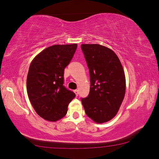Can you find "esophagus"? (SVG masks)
<instances>
[{"label":"esophagus","instance_id":"obj_1","mask_svg":"<svg viewBox=\"0 0 159 159\" xmlns=\"http://www.w3.org/2000/svg\"><path fill=\"white\" fill-rule=\"evenodd\" d=\"M74 92L75 94H76V96L78 95V94H79V90H75L74 91Z\"/></svg>","mask_w":159,"mask_h":159}]
</instances>
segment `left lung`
I'll use <instances>...</instances> for the list:
<instances>
[{
    "label": "left lung",
    "instance_id": "1",
    "mask_svg": "<svg viewBox=\"0 0 159 159\" xmlns=\"http://www.w3.org/2000/svg\"><path fill=\"white\" fill-rule=\"evenodd\" d=\"M89 69L90 93L81 99L86 115L97 123L111 120L125 94L124 70L114 51L99 44H82Z\"/></svg>",
    "mask_w": 159,
    "mask_h": 159
}]
</instances>
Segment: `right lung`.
<instances>
[{"label":"right lung","instance_id":"1","mask_svg":"<svg viewBox=\"0 0 159 159\" xmlns=\"http://www.w3.org/2000/svg\"><path fill=\"white\" fill-rule=\"evenodd\" d=\"M77 44L54 45L34 58L29 66L26 90L35 111L48 121L62 118L76 95L63 85L64 71L76 52Z\"/></svg>","mask_w":159,"mask_h":159}]
</instances>
